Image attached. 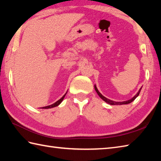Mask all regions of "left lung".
I'll return each mask as SVG.
<instances>
[{"mask_svg":"<svg viewBox=\"0 0 161 161\" xmlns=\"http://www.w3.org/2000/svg\"><path fill=\"white\" fill-rule=\"evenodd\" d=\"M132 100H133V99H132ZM104 100H105V101H107V102H108V100H107V99H104ZM112 102V103H111V104H114V102Z\"/></svg>","mask_w":161,"mask_h":161,"instance_id":"left-lung-1","label":"left lung"}]
</instances>
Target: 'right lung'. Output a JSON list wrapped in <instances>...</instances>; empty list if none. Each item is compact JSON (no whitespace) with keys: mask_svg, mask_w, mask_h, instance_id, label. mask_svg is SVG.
<instances>
[{"mask_svg":"<svg viewBox=\"0 0 161 161\" xmlns=\"http://www.w3.org/2000/svg\"><path fill=\"white\" fill-rule=\"evenodd\" d=\"M62 100H60L59 101H57L55 104H53L52 106H51V107H48L47 108H54V107H58V106H59V105L61 103V102H62Z\"/></svg>","mask_w":161,"mask_h":161,"instance_id":"add662e5","label":"right lung"}]
</instances>
